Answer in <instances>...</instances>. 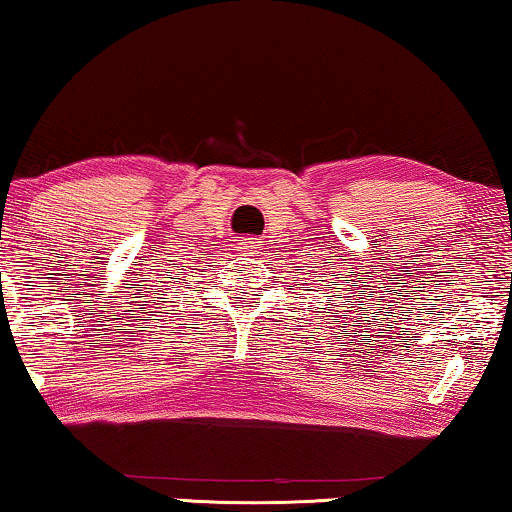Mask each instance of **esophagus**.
Wrapping results in <instances>:
<instances>
[{"instance_id":"obj_1","label":"esophagus","mask_w":512,"mask_h":512,"mask_svg":"<svg viewBox=\"0 0 512 512\" xmlns=\"http://www.w3.org/2000/svg\"><path fill=\"white\" fill-rule=\"evenodd\" d=\"M241 248L246 250L248 255H257V250H259V241L257 239H246L241 243Z\"/></svg>"}]
</instances>
